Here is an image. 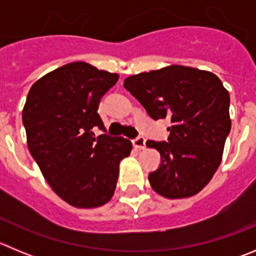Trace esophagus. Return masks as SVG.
Wrapping results in <instances>:
<instances>
[{"label":"esophagus","mask_w":256,"mask_h":256,"mask_svg":"<svg viewBox=\"0 0 256 256\" xmlns=\"http://www.w3.org/2000/svg\"><path fill=\"white\" fill-rule=\"evenodd\" d=\"M132 144L136 149H145V145H146V140L142 138V136H139L136 138L135 140H132Z\"/></svg>","instance_id":"esophagus-1"}]
</instances>
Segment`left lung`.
Segmentation results:
<instances>
[{"mask_svg": "<svg viewBox=\"0 0 256 256\" xmlns=\"http://www.w3.org/2000/svg\"><path fill=\"white\" fill-rule=\"evenodd\" d=\"M124 87L152 118L172 122L168 142H146L162 159L149 174L152 190L169 200L197 194L222 160L231 130L228 90L216 74L184 66L135 74Z\"/></svg>", "mask_w": 256, "mask_h": 256, "instance_id": "8db88e82", "label": "left lung"}]
</instances>
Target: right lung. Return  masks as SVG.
<instances>
[{
  "instance_id": "right-lung-1",
  "label": "right lung",
  "mask_w": 256,
  "mask_h": 256,
  "mask_svg": "<svg viewBox=\"0 0 256 256\" xmlns=\"http://www.w3.org/2000/svg\"><path fill=\"white\" fill-rule=\"evenodd\" d=\"M118 74L84 62L56 68L31 86L22 110L28 148L52 190L77 208L104 206L114 196L130 140L102 134L97 114Z\"/></svg>"
}]
</instances>
